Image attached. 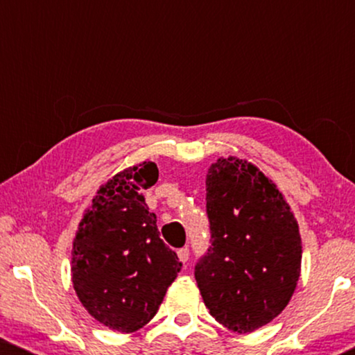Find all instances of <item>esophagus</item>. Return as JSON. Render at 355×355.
<instances>
[{
	"label": "esophagus",
	"instance_id": "34e87169",
	"mask_svg": "<svg viewBox=\"0 0 355 355\" xmlns=\"http://www.w3.org/2000/svg\"><path fill=\"white\" fill-rule=\"evenodd\" d=\"M178 259H179V261H182V263H186V261L189 260V249H187V247H184V249L178 250Z\"/></svg>",
	"mask_w": 355,
	"mask_h": 355
}]
</instances>
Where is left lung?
Returning <instances> with one entry per match:
<instances>
[{"instance_id":"8db88e82","label":"left lung","mask_w":355,"mask_h":355,"mask_svg":"<svg viewBox=\"0 0 355 355\" xmlns=\"http://www.w3.org/2000/svg\"><path fill=\"white\" fill-rule=\"evenodd\" d=\"M211 245L196 279L211 317L234 333H252L286 309L300 276L297 220L259 166L218 158L207 173Z\"/></svg>"}]
</instances>
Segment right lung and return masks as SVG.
Wrapping results in <instances>:
<instances>
[{
    "label": "right lung",
    "instance_id": "obj_1",
    "mask_svg": "<svg viewBox=\"0 0 355 355\" xmlns=\"http://www.w3.org/2000/svg\"><path fill=\"white\" fill-rule=\"evenodd\" d=\"M158 181L153 162L101 184L72 242L71 275L87 312L113 331L134 333L158 312L182 263L159 239L142 189Z\"/></svg>",
    "mask_w": 355,
    "mask_h": 355
}]
</instances>
